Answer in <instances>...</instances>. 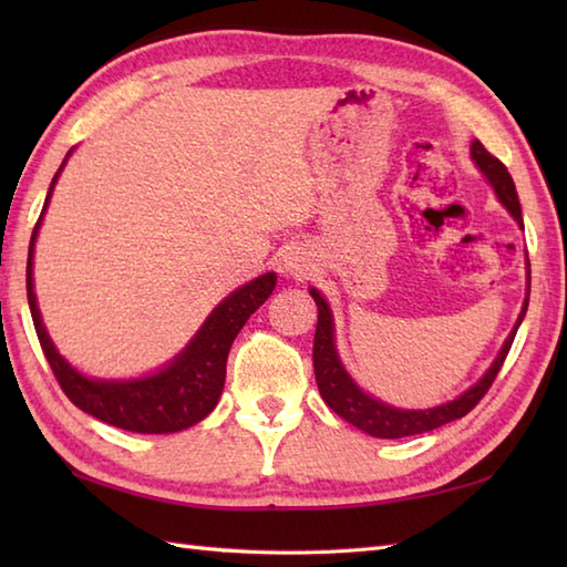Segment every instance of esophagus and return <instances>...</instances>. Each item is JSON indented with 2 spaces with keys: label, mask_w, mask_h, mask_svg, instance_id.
<instances>
[{
  "label": "esophagus",
  "mask_w": 567,
  "mask_h": 567,
  "mask_svg": "<svg viewBox=\"0 0 567 567\" xmlns=\"http://www.w3.org/2000/svg\"><path fill=\"white\" fill-rule=\"evenodd\" d=\"M282 272L292 275V277H307L309 268L305 265V260L297 256V252H287L285 260H282Z\"/></svg>",
  "instance_id": "esophagus-1"
}]
</instances>
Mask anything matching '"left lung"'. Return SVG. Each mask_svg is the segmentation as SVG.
I'll return each mask as SVG.
<instances>
[{
	"mask_svg": "<svg viewBox=\"0 0 567 567\" xmlns=\"http://www.w3.org/2000/svg\"><path fill=\"white\" fill-rule=\"evenodd\" d=\"M470 155H473L475 165L489 179V185L495 187L499 202L509 209L516 224L524 228L519 195H516L514 179H512L507 167H504V163L497 161L495 155H492L480 141H473V146H470ZM528 290H532V270H528ZM309 295L315 297L317 309H319V321H317V333H315V375H317V384H319L323 402H327L336 414L343 416L348 424H353L355 429L365 431L375 439L416 436V433H426V431H433L443 424H451V421L465 416L470 409H475V404L487 394L492 382H495V378H497L499 368L504 365V358H507V353H509L516 329H519V323H522V319L526 315V307H528V297H526L522 315H519V319H516L512 333L507 336V341H504L499 355L495 358V363L489 365L485 375L480 378L467 392L455 396L453 402H445V404L433 406V409H396V406H390V404L375 400V396L365 394L353 382V378L348 375L339 353H336L333 317H331L327 299H323L315 290V287H311Z\"/></svg>",
	"mask_w": 567,
	"mask_h": 567,
	"instance_id": "1",
	"label": "left lung"
}]
</instances>
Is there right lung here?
<instances>
[{
    "label": "right lung",
    "mask_w": 567,
    "mask_h": 567,
    "mask_svg": "<svg viewBox=\"0 0 567 567\" xmlns=\"http://www.w3.org/2000/svg\"><path fill=\"white\" fill-rule=\"evenodd\" d=\"M63 165H60V171H63ZM60 171L53 177L43 212L31 234L27 262V295L31 319L48 365H51L68 400L82 409V412L104 421V424L134 433H175L195 426L219 402L226 380V358L228 351H231V343L252 311L272 295L277 275L265 272L228 295L207 317V321L202 323V329L187 343L185 351L171 360L163 370L153 372V375L138 380H94L82 375L55 351L51 336H48L41 321V311L39 305H35L33 292V244L35 236H39L48 199H51Z\"/></svg>",
    "instance_id": "add662e5"
}]
</instances>
